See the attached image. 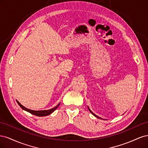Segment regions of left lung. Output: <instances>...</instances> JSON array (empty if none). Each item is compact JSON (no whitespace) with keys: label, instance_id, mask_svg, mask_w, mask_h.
<instances>
[{"label":"left lung","instance_id":"8db88e82","mask_svg":"<svg viewBox=\"0 0 148 148\" xmlns=\"http://www.w3.org/2000/svg\"><path fill=\"white\" fill-rule=\"evenodd\" d=\"M89 111H90V112H91L92 113V115H95V117H97V118H98V119H101V117H98V116L96 115H95V114H94V113H92V112H91V111L90 110H89Z\"/></svg>","mask_w":148,"mask_h":148}]
</instances>
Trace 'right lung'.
I'll list each match as a JSON object with an SVG mask.
<instances>
[{
	"label": "right lung",
	"instance_id": "1",
	"mask_svg": "<svg viewBox=\"0 0 148 148\" xmlns=\"http://www.w3.org/2000/svg\"><path fill=\"white\" fill-rule=\"evenodd\" d=\"M16 102H17L18 104V105L20 106V107H21L22 109H23V110H25L26 111L28 112L31 113V114H33V115H36V116H39V117H44V116H47V115H50L60 105V104H59L56 107H53V109H51L50 110H30V109H28L27 108H26V107H25L24 106H22L18 101H16Z\"/></svg>",
	"mask_w": 148,
	"mask_h": 148
}]
</instances>
